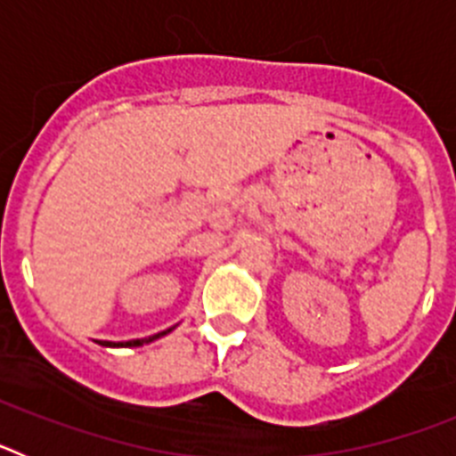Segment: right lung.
<instances>
[{
    "mask_svg": "<svg viewBox=\"0 0 456 456\" xmlns=\"http://www.w3.org/2000/svg\"><path fill=\"white\" fill-rule=\"evenodd\" d=\"M173 329H175V326H171V329H167V331H162V333H155V336H151V338H141V340H127V342L102 340V342H100V345H102V347H141V345H148V342L157 340V338L167 336V333H171Z\"/></svg>",
    "mask_w": 456,
    "mask_h": 456,
    "instance_id": "right-lung-1",
    "label": "right lung"
}]
</instances>
